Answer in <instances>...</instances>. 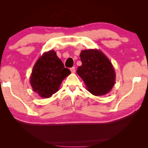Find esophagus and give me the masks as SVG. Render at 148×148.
I'll use <instances>...</instances> for the list:
<instances>
[{
    "label": "esophagus",
    "mask_w": 148,
    "mask_h": 148,
    "mask_svg": "<svg viewBox=\"0 0 148 148\" xmlns=\"http://www.w3.org/2000/svg\"><path fill=\"white\" fill-rule=\"evenodd\" d=\"M70 71H71V73H75V68L74 66H73V67H71L70 69Z\"/></svg>",
    "instance_id": "obj_1"
}]
</instances>
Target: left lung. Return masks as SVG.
Masks as SVG:
<instances>
[{
  "label": "left lung",
  "instance_id": "1",
  "mask_svg": "<svg viewBox=\"0 0 148 148\" xmlns=\"http://www.w3.org/2000/svg\"><path fill=\"white\" fill-rule=\"evenodd\" d=\"M82 64L77 73L86 84L87 90L94 96L109 93L115 83L116 74L112 63L100 50H84L80 53Z\"/></svg>",
  "mask_w": 148,
  "mask_h": 148
}]
</instances>
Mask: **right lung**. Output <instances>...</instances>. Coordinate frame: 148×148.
I'll use <instances>...</instances> for the list:
<instances>
[{
  "label": "right lung",
  "mask_w": 148,
  "mask_h": 148,
  "mask_svg": "<svg viewBox=\"0 0 148 148\" xmlns=\"http://www.w3.org/2000/svg\"><path fill=\"white\" fill-rule=\"evenodd\" d=\"M71 74L54 50L44 52L34 64L30 76L34 92L41 98H48L58 90L63 79Z\"/></svg>",
  "instance_id": "right-lung-1"
}]
</instances>
